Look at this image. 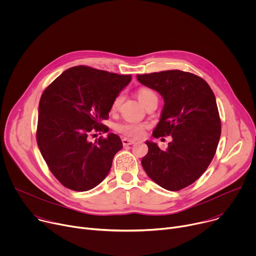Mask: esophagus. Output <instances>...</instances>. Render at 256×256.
<instances>
[{
	"instance_id": "esophagus-1",
	"label": "esophagus",
	"mask_w": 256,
	"mask_h": 256,
	"mask_svg": "<svg viewBox=\"0 0 256 256\" xmlns=\"http://www.w3.org/2000/svg\"><path fill=\"white\" fill-rule=\"evenodd\" d=\"M122 140L124 146H130V144H134V142H136V140H134L128 138H124Z\"/></svg>"
}]
</instances>
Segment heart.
<instances>
[{
  "label": "heart",
  "mask_w": 256,
  "mask_h": 256,
  "mask_svg": "<svg viewBox=\"0 0 256 256\" xmlns=\"http://www.w3.org/2000/svg\"><path fill=\"white\" fill-rule=\"evenodd\" d=\"M136 95L138 98L140 100V102L146 106L148 103H150L151 101L157 100L158 101V97L157 94L154 90L147 88V87H142L136 91ZM122 101V97L118 96L112 105V110L116 112V109L120 107ZM116 128L118 132L128 136H134V138H138L142 136L144 134V124H136V122H124L122 124H118L116 126Z\"/></svg>",
  "instance_id": "1"
}]
</instances>
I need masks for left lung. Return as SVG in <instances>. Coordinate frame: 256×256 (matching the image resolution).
Here are the masks:
<instances>
[{"instance_id": "left-lung-1", "label": "left lung", "mask_w": 256, "mask_h": 256, "mask_svg": "<svg viewBox=\"0 0 256 256\" xmlns=\"http://www.w3.org/2000/svg\"><path fill=\"white\" fill-rule=\"evenodd\" d=\"M136 79L164 99L153 136H172L165 150L146 142L149 152L142 159V168L161 188L180 190L202 175L216 154L221 136L216 97L204 79L188 72L163 70Z\"/></svg>"}]
</instances>
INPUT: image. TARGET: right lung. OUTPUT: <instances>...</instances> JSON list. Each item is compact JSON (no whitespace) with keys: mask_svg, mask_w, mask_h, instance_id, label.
Listing matches in <instances>:
<instances>
[{"mask_svg":"<svg viewBox=\"0 0 256 256\" xmlns=\"http://www.w3.org/2000/svg\"><path fill=\"white\" fill-rule=\"evenodd\" d=\"M130 80V75L78 66L66 70L42 93L36 140L50 170L66 188L87 192L107 176L122 140L112 132L89 138L94 132H108L101 122Z\"/></svg>","mask_w":256,"mask_h":256,"instance_id":"add662e5","label":"right lung"}]
</instances>
